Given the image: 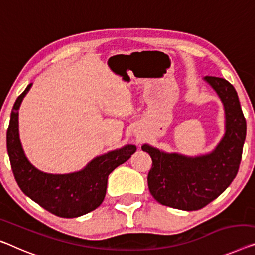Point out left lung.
<instances>
[{
	"mask_svg": "<svg viewBox=\"0 0 255 255\" xmlns=\"http://www.w3.org/2000/svg\"><path fill=\"white\" fill-rule=\"evenodd\" d=\"M225 106L226 132L211 153L188 157L144 144L152 159L147 184L153 198L165 206L196 211L229 187L238 173L246 137V120L237 91L226 79L205 77Z\"/></svg>",
	"mask_w": 255,
	"mask_h": 255,
	"instance_id": "8db88e82",
	"label": "left lung"
}]
</instances>
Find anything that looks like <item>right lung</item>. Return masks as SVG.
Here are the masks:
<instances>
[{"label":"right lung","instance_id":"1","mask_svg":"<svg viewBox=\"0 0 255 255\" xmlns=\"http://www.w3.org/2000/svg\"><path fill=\"white\" fill-rule=\"evenodd\" d=\"M32 83L19 95L11 111L6 131V149L11 168L19 188L26 196L60 218H78L96 210L103 203L108 177L126 162L135 145H125L94 158L85 168L70 174H49L35 168L26 158L19 139L18 110Z\"/></svg>","mask_w":255,"mask_h":255}]
</instances>
